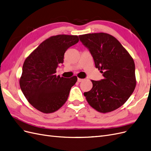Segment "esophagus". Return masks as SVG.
I'll use <instances>...</instances> for the list:
<instances>
[{
	"label": "esophagus",
	"mask_w": 151,
	"mask_h": 151,
	"mask_svg": "<svg viewBox=\"0 0 151 151\" xmlns=\"http://www.w3.org/2000/svg\"><path fill=\"white\" fill-rule=\"evenodd\" d=\"M83 81H84V79H80V78H78V79H77V82H78V83H81V82Z\"/></svg>",
	"instance_id": "esophagus-1"
}]
</instances>
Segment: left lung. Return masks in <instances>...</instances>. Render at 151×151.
Returning <instances> with one entry per match:
<instances>
[{"label":"left lung","mask_w":151,"mask_h":151,"mask_svg":"<svg viewBox=\"0 0 151 151\" xmlns=\"http://www.w3.org/2000/svg\"><path fill=\"white\" fill-rule=\"evenodd\" d=\"M79 37L104 77L100 81L91 80L93 88L84 93V96L99 112L115 110L127 101L135 88L133 58L118 40L109 34L90 33Z\"/></svg>","instance_id":"1"}]
</instances>
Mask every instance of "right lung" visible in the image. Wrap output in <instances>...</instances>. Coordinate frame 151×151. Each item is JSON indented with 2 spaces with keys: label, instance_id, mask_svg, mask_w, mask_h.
Returning <instances> with one entry per match:
<instances>
[{
  "label": "right lung",
  "instance_id": "right-lung-1",
  "mask_svg": "<svg viewBox=\"0 0 151 151\" xmlns=\"http://www.w3.org/2000/svg\"><path fill=\"white\" fill-rule=\"evenodd\" d=\"M79 42L76 35H58L45 40L26 58L19 80L21 89L28 102L45 113L56 111L67 100L77 78L57 76L67 50Z\"/></svg>",
  "mask_w": 151,
  "mask_h": 151
}]
</instances>
